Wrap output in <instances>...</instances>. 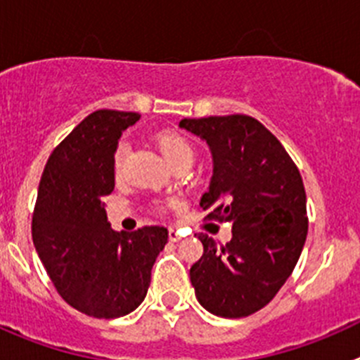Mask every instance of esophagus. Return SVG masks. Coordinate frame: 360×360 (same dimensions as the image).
<instances>
[{
	"label": "esophagus",
	"mask_w": 360,
	"mask_h": 360,
	"mask_svg": "<svg viewBox=\"0 0 360 360\" xmlns=\"http://www.w3.org/2000/svg\"><path fill=\"white\" fill-rule=\"evenodd\" d=\"M180 238H182V236H180V232H178L176 229L171 227L169 229V240L171 241H180Z\"/></svg>",
	"instance_id": "34e87169"
}]
</instances>
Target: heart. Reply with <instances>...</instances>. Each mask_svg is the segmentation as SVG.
<instances>
[{
  "label": "heart",
  "instance_id": "heart-1",
  "mask_svg": "<svg viewBox=\"0 0 360 360\" xmlns=\"http://www.w3.org/2000/svg\"><path fill=\"white\" fill-rule=\"evenodd\" d=\"M153 141H155L157 148L160 149L162 155H164L174 167L193 162V157H195L193 146H191V142L187 141L186 136L180 135L178 131H173V129H160V131L155 133ZM126 153H128V142H117L113 157H111V167H113V174H115V176H120V173H122Z\"/></svg>",
  "mask_w": 360,
  "mask_h": 360
}]
</instances>
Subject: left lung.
<instances>
[{
    "mask_svg": "<svg viewBox=\"0 0 360 360\" xmlns=\"http://www.w3.org/2000/svg\"><path fill=\"white\" fill-rule=\"evenodd\" d=\"M212 151L205 219L231 221L232 240L196 236L203 254L191 266V283L205 310L247 317L262 310L285 285L307 240V193L297 165L259 120L249 115L184 119Z\"/></svg>",
    "mask_w": 360,
    "mask_h": 360,
    "instance_id": "1",
    "label": "left lung"
}]
</instances>
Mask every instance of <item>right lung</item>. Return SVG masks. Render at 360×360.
<instances>
[{"mask_svg": "<svg viewBox=\"0 0 360 360\" xmlns=\"http://www.w3.org/2000/svg\"><path fill=\"white\" fill-rule=\"evenodd\" d=\"M139 113L97 110L50 155L32 214V240L57 294L97 319H115L144 301L167 229L110 227L103 198L115 187L111 157Z\"/></svg>", "mask_w": 360, "mask_h": 360, "instance_id": "obj_1", "label": "right lung"}]
</instances>
